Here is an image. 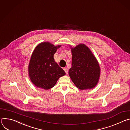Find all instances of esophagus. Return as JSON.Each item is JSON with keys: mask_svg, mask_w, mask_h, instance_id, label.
Wrapping results in <instances>:
<instances>
[{"mask_svg": "<svg viewBox=\"0 0 130 130\" xmlns=\"http://www.w3.org/2000/svg\"><path fill=\"white\" fill-rule=\"evenodd\" d=\"M63 70H64V71H65L66 73L67 74L68 73V69H67V68H63Z\"/></svg>", "mask_w": 130, "mask_h": 130, "instance_id": "34e87169", "label": "esophagus"}]
</instances>
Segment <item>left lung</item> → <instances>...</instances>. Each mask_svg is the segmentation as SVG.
I'll return each mask as SVG.
<instances>
[{"mask_svg":"<svg viewBox=\"0 0 130 130\" xmlns=\"http://www.w3.org/2000/svg\"><path fill=\"white\" fill-rule=\"evenodd\" d=\"M72 67L69 75L76 87L81 90L94 88L99 81L101 69L90 48L81 43L74 47L70 45Z\"/></svg>","mask_w":130,"mask_h":130,"instance_id":"left-lung-1","label":"left lung"}]
</instances>
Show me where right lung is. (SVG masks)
<instances>
[{
	"label": "right lung",
	"instance_id": "1",
	"mask_svg": "<svg viewBox=\"0 0 130 130\" xmlns=\"http://www.w3.org/2000/svg\"><path fill=\"white\" fill-rule=\"evenodd\" d=\"M61 45L55 46L49 42L39 43L31 55L28 75L32 83L39 88L48 90L66 73L55 62L54 55Z\"/></svg>",
	"mask_w": 130,
	"mask_h": 130
}]
</instances>
